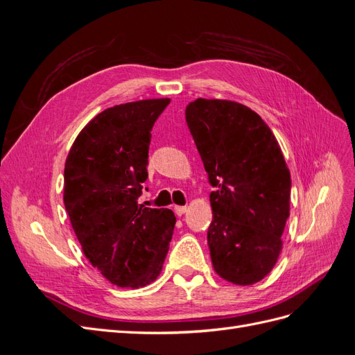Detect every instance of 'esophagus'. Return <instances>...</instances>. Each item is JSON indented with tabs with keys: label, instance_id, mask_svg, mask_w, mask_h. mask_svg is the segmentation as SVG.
<instances>
[{
	"label": "esophagus",
	"instance_id": "esophagus-1",
	"mask_svg": "<svg viewBox=\"0 0 355 355\" xmlns=\"http://www.w3.org/2000/svg\"><path fill=\"white\" fill-rule=\"evenodd\" d=\"M187 211H188L187 206H175V213L178 214V216H182V214H185Z\"/></svg>",
	"mask_w": 355,
	"mask_h": 355
}]
</instances>
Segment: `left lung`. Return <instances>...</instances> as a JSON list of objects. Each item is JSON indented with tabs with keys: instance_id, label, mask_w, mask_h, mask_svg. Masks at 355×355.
I'll use <instances>...</instances> for the list:
<instances>
[{
	"instance_id": "obj_1",
	"label": "left lung",
	"mask_w": 355,
	"mask_h": 355,
	"mask_svg": "<svg viewBox=\"0 0 355 355\" xmlns=\"http://www.w3.org/2000/svg\"><path fill=\"white\" fill-rule=\"evenodd\" d=\"M185 118L214 188L207 230L214 271L234 284H254L274 268L288 218L292 180L280 145L237 102L197 99Z\"/></svg>"
}]
</instances>
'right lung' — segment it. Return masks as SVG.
Instances as JSON below:
<instances>
[{"mask_svg": "<svg viewBox=\"0 0 355 355\" xmlns=\"http://www.w3.org/2000/svg\"><path fill=\"white\" fill-rule=\"evenodd\" d=\"M168 103L149 99L105 110L67 158L63 202L71 225L92 265L118 287L154 282L173 235V211L137 204L153 127Z\"/></svg>", "mask_w": 355, "mask_h": 355, "instance_id": "right-lung-1", "label": "right lung"}]
</instances>
